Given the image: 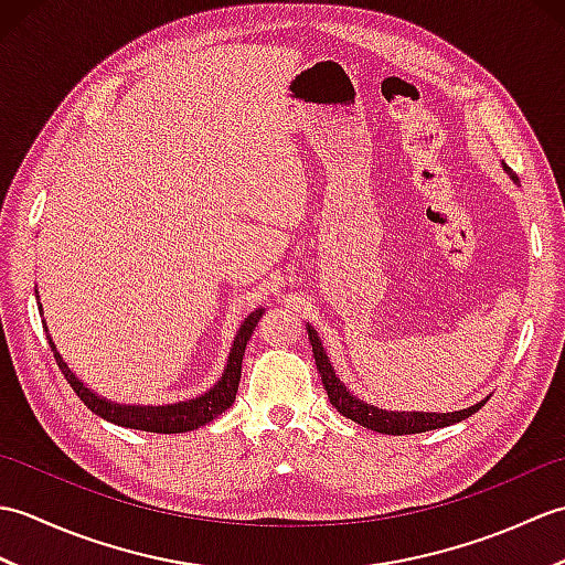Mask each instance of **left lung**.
Instances as JSON below:
<instances>
[{"label":"left lung","mask_w":565,"mask_h":565,"mask_svg":"<svg viewBox=\"0 0 565 565\" xmlns=\"http://www.w3.org/2000/svg\"><path fill=\"white\" fill-rule=\"evenodd\" d=\"M505 170L510 172L508 164H505ZM512 179L518 182V174H512ZM308 340H310V344H313V356H316V364H318V371L322 376V386H326L328 398L334 407H338V413L354 419V423H359L362 427L383 431V435H417V431L447 427V425H454V423H461V419H466V417H471L473 413H478L486 405V401H483V403H476L473 407H468V411L444 413V415H439V413H388V411H379V407L366 405L364 401L354 398V395L344 388V383L338 376H334V369L330 366V359H328L326 352H322L318 332L310 326H308Z\"/></svg>","instance_id":"8db88e82"}]
</instances>
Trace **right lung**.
<instances>
[{"label":"right lung","instance_id":"add662e5","mask_svg":"<svg viewBox=\"0 0 565 565\" xmlns=\"http://www.w3.org/2000/svg\"><path fill=\"white\" fill-rule=\"evenodd\" d=\"M264 310H255L245 318L243 326H239L237 338L233 342L231 356H227V369L223 379L215 383V386L203 393L196 401H186V403H174V405H162V407H140V405H114L109 401L99 398L97 393H92L84 383L72 374L67 364L63 362V356L57 354L53 340L47 338V344H51L55 362L63 371V376L72 386V391L77 393V398L89 407L94 415H99L104 419H109L114 425L130 427V429H142V431H158V435H179V431H189L196 429L201 425L211 423L218 415H223L227 407L233 405L237 386H239V376H243V356H245V347L255 332L257 322L262 318ZM45 328V326H43Z\"/></svg>","mask_w":565,"mask_h":565}]
</instances>
